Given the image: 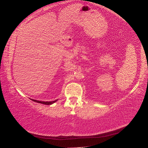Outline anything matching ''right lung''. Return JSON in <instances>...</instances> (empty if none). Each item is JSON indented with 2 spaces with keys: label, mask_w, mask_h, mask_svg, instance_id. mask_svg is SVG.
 I'll use <instances>...</instances> for the list:
<instances>
[{
  "label": "right lung",
  "mask_w": 148,
  "mask_h": 148,
  "mask_svg": "<svg viewBox=\"0 0 148 148\" xmlns=\"http://www.w3.org/2000/svg\"><path fill=\"white\" fill-rule=\"evenodd\" d=\"M31 100H32L34 102H38V103H41V104H45V105H51L53 103H55L56 101H58V99H56L55 101H37V100H35V99H31Z\"/></svg>",
  "instance_id": "add662e5"
}]
</instances>
